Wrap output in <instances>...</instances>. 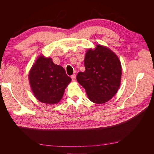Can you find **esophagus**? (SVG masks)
Here are the masks:
<instances>
[{
    "mask_svg": "<svg viewBox=\"0 0 154 154\" xmlns=\"http://www.w3.org/2000/svg\"><path fill=\"white\" fill-rule=\"evenodd\" d=\"M71 79H72V81H74L76 80V74H72V75L71 76Z\"/></svg>",
    "mask_w": 154,
    "mask_h": 154,
    "instance_id": "1",
    "label": "esophagus"
}]
</instances>
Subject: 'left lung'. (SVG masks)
Returning <instances> with one entry per match:
<instances>
[{"mask_svg":"<svg viewBox=\"0 0 154 154\" xmlns=\"http://www.w3.org/2000/svg\"><path fill=\"white\" fill-rule=\"evenodd\" d=\"M85 71L79 72L78 82L84 87L87 96L95 103L110 100L119 89L122 78V65L110 49L97 45L88 49L84 60Z\"/></svg>","mask_w":154,"mask_h":154,"instance_id":"obj_1","label":"left lung"}]
</instances>
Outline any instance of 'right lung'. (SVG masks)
<instances>
[{
  "instance_id": "1",
  "label": "right lung",
  "mask_w": 154,
  "mask_h": 154,
  "mask_svg": "<svg viewBox=\"0 0 154 154\" xmlns=\"http://www.w3.org/2000/svg\"><path fill=\"white\" fill-rule=\"evenodd\" d=\"M32 92L36 99L48 104H54L62 99L65 88L71 82L65 69L53 62L51 58L40 57L29 74Z\"/></svg>"
}]
</instances>
